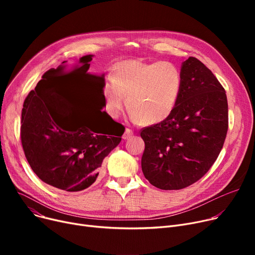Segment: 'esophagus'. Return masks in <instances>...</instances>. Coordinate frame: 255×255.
I'll return each instance as SVG.
<instances>
[{
    "instance_id": "obj_1",
    "label": "esophagus",
    "mask_w": 255,
    "mask_h": 255,
    "mask_svg": "<svg viewBox=\"0 0 255 255\" xmlns=\"http://www.w3.org/2000/svg\"><path fill=\"white\" fill-rule=\"evenodd\" d=\"M133 133H134V132H133L132 129L126 128V130H125V132H124V134H123V138H124V139H128V138L132 137Z\"/></svg>"
}]
</instances>
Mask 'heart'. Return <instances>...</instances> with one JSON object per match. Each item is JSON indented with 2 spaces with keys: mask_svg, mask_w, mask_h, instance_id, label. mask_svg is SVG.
<instances>
[{
  "mask_svg": "<svg viewBox=\"0 0 255 255\" xmlns=\"http://www.w3.org/2000/svg\"><path fill=\"white\" fill-rule=\"evenodd\" d=\"M182 88V74L170 62L127 60L117 63L103 87L109 114L118 117L124 97L132 118L143 124L162 122L173 111Z\"/></svg>",
  "mask_w": 255,
  "mask_h": 255,
  "instance_id": "1",
  "label": "heart"
}]
</instances>
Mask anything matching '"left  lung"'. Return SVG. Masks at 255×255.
<instances>
[{
	"label": "left lung",
	"instance_id": "1",
	"mask_svg": "<svg viewBox=\"0 0 255 255\" xmlns=\"http://www.w3.org/2000/svg\"><path fill=\"white\" fill-rule=\"evenodd\" d=\"M182 88L172 113L144 127L141 169L162 190H179L203 178L216 161L229 128L224 88L210 69L189 57L182 64Z\"/></svg>",
	"mask_w": 255,
	"mask_h": 255
}]
</instances>
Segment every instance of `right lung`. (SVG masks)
I'll list each match as a JSON object with an SVG mask.
<instances>
[{
	"label": "right lung",
	"instance_id": "1",
	"mask_svg": "<svg viewBox=\"0 0 255 255\" xmlns=\"http://www.w3.org/2000/svg\"><path fill=\"white\" fill-rule=\"evenodd\" d=\"M92 55L66 72L49 69L26 96L21 111L20 138L26 160L44 183L82 191L96 181L103 159L122 139L125 127L106 112L88 114L66 90L68 77L90 68Z\"/></svg>",
	"mask_w": 255,
	"mask_h": 255
}]
</instances>
